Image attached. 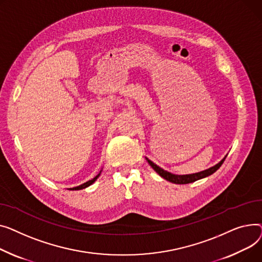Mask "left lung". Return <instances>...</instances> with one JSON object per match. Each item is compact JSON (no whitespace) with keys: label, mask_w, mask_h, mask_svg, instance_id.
Listing matches in <instances>:
<instances>
[{"label":"left lung","mask_w":262,"mask_h":262,"mask_svg":"<svg viewBox=\"0 0 262 262\" xmlns=\"http://www.w3.org/2000/svg\"><path fill=\"white\" fill-rule=\"evenodd\" d=\"M226 157H227V155L218 164L206 169V170L200 171V172H196V173H190V174H174V173H171V172H169L167 170H164L163 168H161L160 166H158L157 164H155L152 161H150L148 158H146V160L149 163V165L153 168V170H155L157 173H159V176H161L163 179H165L169 182H171L173 184H188V183H192V182L198 181V180L204 179L208 176H211L213 172H216L218 169L221 167V165L223 164Z\"/></svg>","instance_id":"8db88e82"}]
</instances>
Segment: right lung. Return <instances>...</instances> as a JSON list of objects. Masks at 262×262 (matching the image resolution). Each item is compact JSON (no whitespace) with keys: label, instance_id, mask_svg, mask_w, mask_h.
I'll return each mask as SVG.
<instances>
[{"label":"right lung","instance_id":"right-lung-1","mask_svg":"<svg viewBox=\"0 0 262 262\" xmlns=\"http://www.w3.org/2000/svg\"><path fill=\"white\" fill-rule=\"evenodd\" d=\"M101 171H102V169L101 170L99 171V173L95 177V178H93L92 180H90V181H88V182H85V183H83V184H81V185H79V186H76V187H73V188H69L70 190H80V189H84V188H86V187H89L90 185H92V184H93L97 179H98V177L100 176V173H101Z\"/></svg>","mask_w":262,"mask_h":262}]
</instances>
